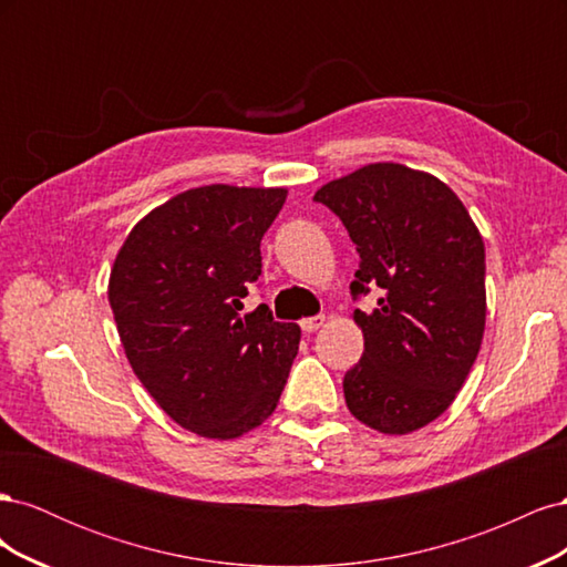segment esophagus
Wrapping results in <instances>:
<instances>
[{
	"label": "esophagus",
	"mask_w": 567,
	"mask_h": 567,
	"mask_svg": "<svg viewBox=\"0 0 567 567\" xmlns=\"http://www.w3.org/2000/svg\"><path fill=\"white\" fill-rule=\"evenodd\" d=\"M323 321H326V317H323V315L307 317V319H302V321H300V329H302L305 333H315L317 329H321Z\"/></svg>",
	"instance_id": "obj_1"
}]
</instances>
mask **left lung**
Segmentation results:
<instances>
[{
	"instance_id": "1",
	"label": "left lung",
	"mask_w": 567,
	"mask_h": 567,
	"mask_svg": "<svg viewBox=\"0 0 567 567\" xmlns=\"http://www.w3.org/2000/svg\"><path fill=\"white\" fill-rule=\"evenodd\" d=\"M359 252L352 300L364 354L342 379L352 416L388 435L435 421L454 402L485 331V244L447 184L375 163L321 186Z\"/></svg>"
}]
</instances>
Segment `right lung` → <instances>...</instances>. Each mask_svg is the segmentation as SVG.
Here are the masks:
<instances>
[{
	"label": "right lung",
	"mask_w": 567,
	"mask_h": 567,
	"mask_svg": "<svg viewBox=\"0 0 567 567\" xmlns=\"http://www.w3.org/2000/svg\"><path fill=\"white\" fill-rule=\"evenodd\" d=\"M286 188L213 184L148 213L120 248L109 302L151 398L200 437L231 440L277 409L300 329L267 305L244 315L260 241Z\"/></svg>",
	"instance_id": "right-lung-1"
}]
</instances>
